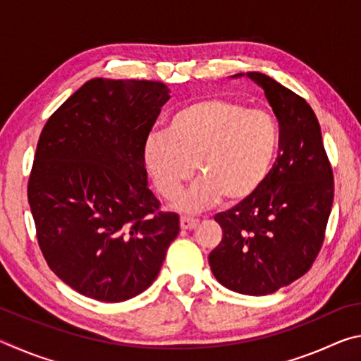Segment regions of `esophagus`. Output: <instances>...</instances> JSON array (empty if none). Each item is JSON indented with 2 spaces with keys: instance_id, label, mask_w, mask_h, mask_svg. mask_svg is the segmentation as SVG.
<instances>
[{
  "instance_id": "1",
  "label": "esophagus",
  "mask_w": 361,
  "mask_h": 361,
  "mask_svg": "<svg viewBox=\"0 0 361 361\" xmlns=\"http://www.w3.org/2000/svg\"><path fill=\"white\" fill-rule=\"evenodd\" d=\"M199 224V219L197 218H192V216H181L180 219V226L181 229H192L195 226Z\"/></svg>"
}]
</instances>
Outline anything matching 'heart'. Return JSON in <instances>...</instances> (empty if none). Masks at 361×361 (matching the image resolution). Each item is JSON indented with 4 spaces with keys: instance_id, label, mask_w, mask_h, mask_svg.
<instances>
[{
    "instance_id": "1",
    "label": "heart",
    "mask_w": 361,
    "mask_h": 361,
    "mask_svg": "<svg viewBox=\"0 0 361 361\" xmlns=\"http://www.w3.org/2000/svg\"><path fill=\"white\" fill-rule=\"evenodd\" d=\"M279 127L269 113L226 99H202L183 105L169 121L167 132L145 140V164L157 191L173 199L192 178L202 175L176 200L185 212H197L224 197L240 202L266 181L276 161Z\"/></svg>"
}]
</instances>
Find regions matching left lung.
<instances>
[{
	"instance_id": "left-lung-1",
	"label": "left lung",
	"mask_w": 361,
	"mask_h": 361,
	"mask_svg": "<svg viewBox=\"0 0 361 361\" xmlns=\"http://www.w3.org/2000/svg\"><path fill=\"white\" fill-rule=\"evenodd\" d=\"M248 76L264 89L277 116L279 156L258 191L215 216L223 239L209 262L226 288L262 296L314 264L325 240L334 176L309 103L262 73Z\"/></svg>"
}]
</instances>
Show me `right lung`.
Instances as JSON below:
<instances>
[{
  "mask_svg": "<svg viewBox=\"0 0 361 361\" xmlns=\"http://www.w3.org/2000/svg\"><path fill=\"white\" fill-rule=\"evenodd\" d=\"M169 87L95 78L54 113L36 146L28 204L47 266L81 295L121 302L154 282L180 216L148 189L145 140Z\"/></svg>",
  "mask_w": 361,
  "mask_h": 361,
  "instance_id": "add662e5",
  "label": "right lung"
}]
</instances>
